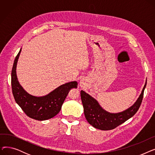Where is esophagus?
Masks as SVG:
<instances>
[{
    "label": "esophagus",
    "instance_id": "esophagus-1",
    "mask_svg": "<svg viewBox=\"0 0 155 155\" xmlns=\"http://www.w3.org/2000/svg\"><path fill=\"white\" fill-rule=\"evenodd\" d=\"M80 86H81V87H83L84 86V85H85V84H84V80H80Z\"/></svg>",
    "mask_w": 155,
    "mask_h": 155
}]
</instances>
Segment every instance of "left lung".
<instances>
[{
  "label": "left lung",
  "instance_id": "8db88e82",
  "mask_svg": "<svg viewBox=\"0 0 155 155\" xmlns=\"http://www.w3.org/2000/svg\"><path fill=\"white\" fill-rule=\"evenodd\" d=\"M146 82L147 80H146L141 94L136 102L126 110L118 113H110L104 110L94 97L85 91H81V99L84 106V114L88 123L96 129L107 131L116 128L132 117L140 107Z\"/></svg>",
  "mask_w": 155,
  "mask_h": 155
}]
</instances>
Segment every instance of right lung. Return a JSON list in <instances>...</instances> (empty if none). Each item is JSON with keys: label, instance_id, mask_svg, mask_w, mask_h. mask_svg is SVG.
Returning <instances> with one entry per match:
<instances>
[{"label": "right lung", "instance_id": "right-lung-1", "mask_svg": "<svg viewBox=\"0 0 155 155\" xmlns=\"http://www.w3.org/2000/svg\"><path fill=\"white\" fill-rule=\"evenodd\" d=\"M21 52V48L15 57L11 72V85L14 99L30 118L38 120L50 119L59 113L69 91L73 88H77L78 83L74 81L63 84L41 97L29 94L21 85L16 74V67Z\"/></svg>", "mask_w": 155, "mask_h": 155}]
</instances>
